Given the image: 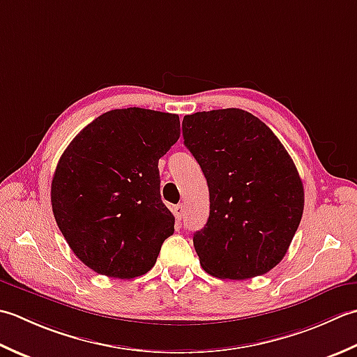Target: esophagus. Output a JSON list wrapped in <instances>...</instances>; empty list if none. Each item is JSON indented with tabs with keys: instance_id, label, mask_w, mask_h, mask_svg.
<instances>
[{
	"instance_id": "34e87169",
	"label": "esophagus",
	"mask_w": 357,
	"mask_h": 357,
	"mask_svg": "<svg viewBox=\"0 0 357 357\" xmlns=\"http://www.w3.org/2000/svg\"><path fill=\"white\" fill-rule=\"evenodd\" d=\"M183 214H185V206L181 205V203H180V205L174 206V215H176L177 220H181V217H183Z\"/></svg>"
}]
</instances>
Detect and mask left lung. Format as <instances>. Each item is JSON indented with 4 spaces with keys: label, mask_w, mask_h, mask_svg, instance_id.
I'll list each match as a JSON object with an SVG mask.
<instances>
[{
    "label": "left lung",
    "mask_w": 357,
    "mask_h": 357,
    "mask_svg": "<svg viewBox=\"0 0 357 357\" xmlns=\"http://www.w3.org/2000/svg\"><path fill=\"white\" fill-rule=\"evenodd\" d=\"M183 140L209 188V219L192 238L203 270L231 280L273 270L303 213L293 158L264 121L236 107L185 115Z\"/></svg>",
    "instance_id": "8db88e82"
}]
</instances>
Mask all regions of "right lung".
Instances as JSON below:
<instances>
[{"label": "right lung", "mask_w": 357, "mask_h": 357, "mask_svg": "<svg viewBox=\"0 0 357 357\" xmlns=\"http://www.w3.org/2000/svg\"><path fill=\"white\" fill-rule=\"evenodd\" d=\"M178 137L176 114L114 109L63 152L50 186L54 217L91 270L134 279L155 265L176 220L160 197L158 160Z\"/></svg>", "instance_id": "obj_1"}]
</instances>
